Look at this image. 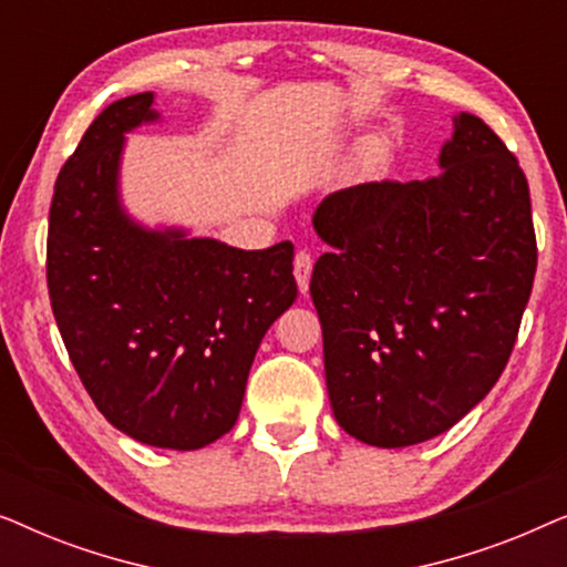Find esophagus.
<instances>
[{"label":"esophagus","mask_w":567,"mask_h":567,"mask_svg":"<svg viewBox=\"0 0 567 567\" xmlns=\"http://www.w3.org/2000/svg\"><path fill=\"white\" fill-rule=\"evenodd\" d=\"M312 255L307 250H299L297 258H293V276H297L299 291L307 293L309 291V276H312Z\"/></svg>","instance_id":"34e87169"}]
</instances>
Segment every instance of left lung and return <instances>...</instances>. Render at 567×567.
<instances>
[{"label":"left lung","instance_id":"1","mask_svg":"<svg viewBox=\"0 0 567 567\" xmlns=\"http://www.w3.org/2000/svg\"><path fill=\"white\" fill-rule=\"evenodd\" d=\"M431 181L363 183L317 206L324 379L363 444L429 441L506 369L537 270L529 183L477 115L454 118Z\"/></svg>","mask_w":567,"mask_h":567}]
</instances>
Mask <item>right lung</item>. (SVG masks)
<instances>
[{
  "label": "right lung",
  "instance_id": "1",
  "mask_svg": "<svg viewBox=\"0 0 567 567\" xmlns=\"http://www.w3.org/2000/svg\"><path fill=\"white\" fill-rule=\"evenodd\" d=\"M152 92L90 123L53 188L51 309L100 413L159 449H200L237 423L255 351L297 299L293 245L237 250L146 231L118 204L123 134L154 121Z\"/></svg>",
  "mask_w": 567,
  "mask_h": 567
}]
</instances>
